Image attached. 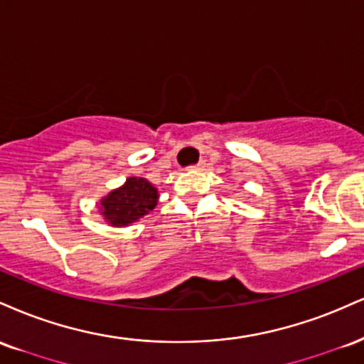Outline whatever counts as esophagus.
I'll return each mask as SVG.
<instances>
[{"instance_id":"esophagus-1","label":"esophagus","mask_w":364,"mask_h":364,"mask_svg":"<svg viewBox=\"0 0 364 364\" xmlns=\"http://www.w3.org/2000/svg\"><path fill=\"white\" fill-rule=\"evenodd\" d=\"M204 166H206V161H204V160H200L199 164H196V165H191L189 168H192V170H203Z\"/></svg>"}]
</instances>
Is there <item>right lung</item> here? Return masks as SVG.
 I'll use <instances>...</instances> for the list:
<instances>
[{
    "label": "right lung",
    "instance_id": "right-lung-1",
    "mask_svg": "<svg viewBox=\"0 0 364 364\" xmlns=\"http://www.w3.org/2000/svg\"><path fill=\"white\" fill-rule=\"evenodd\" d=\"M158 191L148 181L127 178L121 189L112 191L102 199V215L114 226H126L148 215L156 206Z\"/></svg>",
    "mask_w": 364,
    "mask_h": 364
}]
</instances>
